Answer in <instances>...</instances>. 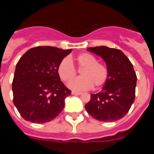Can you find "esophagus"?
<instances>
[{
	"mask_svg": "<svg viewBox=\"0 0 154 154\" xmlns=\"http://www.w3.org/2000/svg\"><path fill=\"white\" fill-rule=\"evenodd\" d=\"M72 95H75V96H79V95H81V92H75V91H72Z\"/></svg>",
	"mask_w": 154,
	"mask_h": 154,
	"instance_id": "34e87169",
	"label": "esophagus"
}]
</instances>
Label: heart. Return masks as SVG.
<instances>
[{"mask_svg":"<svg viewBox=\"0 0 154 154\" xmlns=\"http://www.w3.org/2000/svg\"><path fill=\"white\" fill-rule=\"evenodd\" d=\"M81 78L74 80L77 72L74 65L68 58H64L58 66V74L62 81L69 83V88L75 91L87 90L92 86L98 89L106 84L109 79L108 68L104 64L97 62L95 56L87 52L81 53L75 58Z\"/></svg>","mask_w":154,"mask_h":154,"instance_id":"heart-1","label":"heart"}]
</instances>
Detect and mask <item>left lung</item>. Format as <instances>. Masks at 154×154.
<instances>
[{
    "instance_id": "8db88e82",
    "label": "left lung",
    "mask_w": 154,
    "mask_h": 154,
    "mask_svg": "<svg viewBox=\"0 0 154 154\" xmlns=\"http://www.w3.org/2000/svg\"><path fill=\"white\" fill-rule=\"evenodd\" d=\"M87 50L106 62L109 79L101 92L91 95L85 109L99 121L112 122L122 119L135 100L137 78L133 65L119 49L97 46Z\"/></svg>"
}]
</instances>
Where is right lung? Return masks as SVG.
<instances>
[{
  "instance_id": "right-lung-1",
  "label": "right lung",
  "mask_w": 154,
  "mask_h": 154,
  "mask_svg": "<svg viewBox=\"0 0 154 154\" xmlns=\"http://www.w3.org/2000/svg\"><path fill=\"white\" fill-rule=\"evenodd\" d=\"M72 51L51 46L32 48L16 65L13 103L23 119L44 123L55 119L71 95L58 74V66Z\"/></svg>"
}]
</instances>
